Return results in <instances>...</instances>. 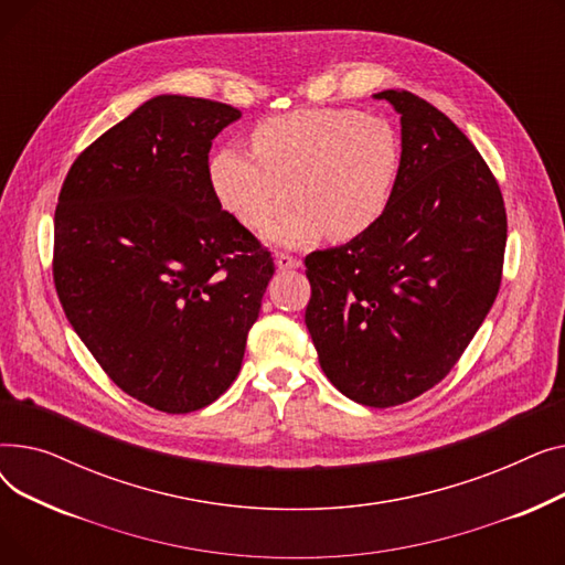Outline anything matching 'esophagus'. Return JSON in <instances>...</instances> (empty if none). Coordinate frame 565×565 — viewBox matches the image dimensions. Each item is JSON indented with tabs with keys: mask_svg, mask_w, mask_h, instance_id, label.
I'll use <instances>...</instances> for the list:
<instances>
[{
	"mask_svg": "<svg viewBox=\"0 0 565 565\" xmlns=\"http://www.w3.org/2000/svg\"><path fill=\"white\" fill-rule=\"evenodd\" d=\"M275 265L279 267V270H295V267L302 265V260L290 256V254H277L275 256Z\"/></svg>",
	"mask_w": 565,
	"mask_h": 565,
	"instance_id": "esophagus-1",
	"label": "esophagus"
}]
</instances>
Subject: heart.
I'll list each match as a JSON object with an SVG mask.
<instances>
[{"instance_id":"heart-1","label":"heart","mask_w":565,"mask_h":565,"mask_svg":"<svg viewBox=\"0 0 565 565\" xmlns=\"http://www.w3.org/2000/svg\"><path fill=\"white\" fill-rule=\"evenodd\" d=\"M254 156L226 146L211 183L226 211L252 231L298 207L267 241L309 245L322 233L354 241L387 213L401 175V139L382 116L354 109H302L270 118L252 135ZM294 196L290 198L289 194Z\"/></svg>"}]
</instances>
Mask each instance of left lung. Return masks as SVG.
<instances>
[{
	"label": "left lung",
	"mask_w": 565,
	"mask_h": 565,
	"mask_svg": "<svg viewBox=\"0 0 565 565\" xmlns=\"http://www.w3.org/2000/svg\"><path fill=\"white\" fill-rule=\"evenodd\" d=\"M401 114V175L384 217L305 258V322L318 362L354 403L392 407L447 375L501 284L507 207L481 153L447 114L380 92Z\"/></svg>",
	"instance_id": "8db88e82"
}]
</instances>
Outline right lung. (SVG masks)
Listing matches in <instances>:
<instances>
[{
    "label": "right lung",
    "instance_id": "1",
    "mask_svg": "<svg viewBox=\"0 0 565 565\" xmlns=\"http://www.w3.org/2000/svg\"><path fill=\"white\" fill-rule=\"evenodd\" d=\"M241 116L156 96L82 151L58 192V302L116 387L167 414L231 387L275 275L207 169L213 139Z\"/></svg>",
    "mask_w": 565,
    "mask_h": 565
}]
</instances>
